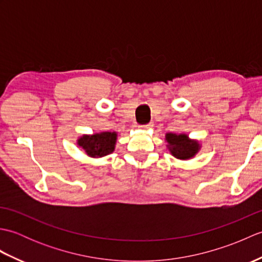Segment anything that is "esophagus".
Here are the masks:
<instances>
[{
	"instance_id": "esophagus-1",
	"label": "esophagus",
	"mask_w": 262,
	"mask_h": 262,
	"mask_svg": "<svg viewBox=\"0 0 262 262\" xmlns=\"http://www.w3.org/2000/svg\"><path fill=\"white\" fill-rule=\"evenodd\" d=\"M153 127V124H146V125H140L138 126V128H141V129H143V130H147V129H149V128H152Z\"/></svg>"
}]
</instances>
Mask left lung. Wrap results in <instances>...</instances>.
Segmentation results:
<instances>
[{"instance_id":"1","label":"left lung","mask_w":262,"mask_h":262,"mask_svg":"<svg viewBox=\"0 0 262 262\" xmlns=\"http://www.w3.org/2000/svg\"><path fill=\"white\" fill-rule=\"evenodd\" d=\"M165 140L168 142V148L174 158L180 160H187L194 157L199 151V144L197 141L189 140V137L185 134H172L168 133L165 135Z\"/></svg>"}]
</instances>
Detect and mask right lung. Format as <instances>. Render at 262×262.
<instances>
[{"label":"right lung","mask_w":262,"mask_h":262,"mask_svg":"<svg viewBox=\"0 0 262 262\" xmlns=\"http://www.w3.org/2000/svg\"><path fill=\"white\" fill-rule=\"evenodd\" d=\"M117 141L115 132H103L100 134L83 135L77 145L84 149L85 153L91 158H101L114 152Z\"/></svg>","instance_id":"add662e5"}]
</instances>
